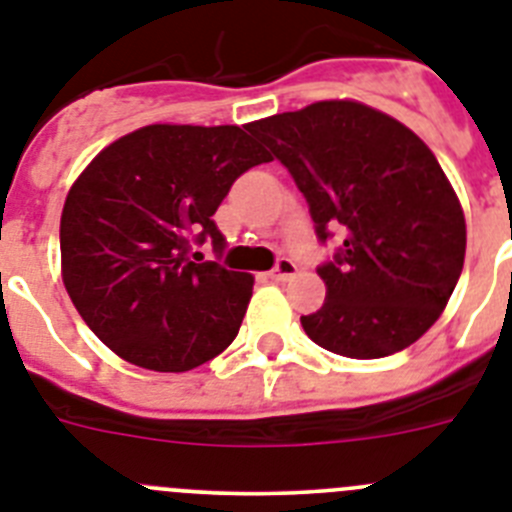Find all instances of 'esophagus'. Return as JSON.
<instances>
[{
	"label": "esophagus",
	"instance_id": "34e87169",
	"mask_svg": "<svg viewBox=\"0 0 512 512\" xmlns=\"http://www.w3.org/2000/svg\"><path fill=\"white\" fill-rule=\"evenodd\" d=\"M297 271V264L292 259H279L277 266L269 271V279H274V282H287L289 277H295Z\"/></svg>",
	"mask_w": 512,
	"mask_h": 512
}]
</instances>
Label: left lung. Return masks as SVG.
I'll use <instances>...</instances> for the list:
<instances>
[{"instance_id":"8db88e82","label":"left lung","mask_w":512,"mask_h":512,"mask_svg":"<svg viewBox=\"0 0 512 512\" xmlns=\"http://www.w3.org/2000/svg\"><path fill=\"white\" fill-rule=\"evenodd\" d=\"M307 200L320 243L341 230L318 266L328 300L302 315L318 346L348 359L408 348L449 302L464 266L467 223L423 140L395 117L333 99L251 122Z\"/></svg>"}]
</instances>
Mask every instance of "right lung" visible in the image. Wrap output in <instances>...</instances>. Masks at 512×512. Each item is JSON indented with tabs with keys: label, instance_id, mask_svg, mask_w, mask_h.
I'll list each match as a JSON object with an SVG mask.
<instances>
[{
	"label": "right lung",
	"instance_id": "add662e5",
	"mask_svg": "<svg viewBox=\"0 0 512 512\" xmlns=\"http://www.w3.org/2000/svg\"><path fill=\"white\" fill-rule=\"evenodd\" d=\"M269 153L238 125H146L104 148L61 215L63 284L120 359L189 372L238 336L253 277L202 261L228 246L215 210Z\"/></svg>",
	"mask_w": 512,
	"mask_h": 512
}]
</instances>
